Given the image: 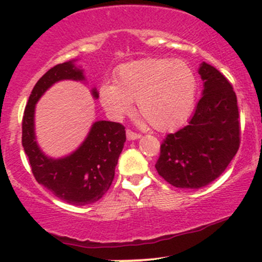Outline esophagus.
Listing matches in <instances>:
<instances>
[{
  "label": "esophagus",
  "mask_w": 262,
  "mask_h": 262,
  "mask_svg": "<svg viewBox=\"0 0 262 262\" xmlns=\"http://www.w3.org/2000/svg\"><path fill=\"white\" fill-rule=\"evenodd\" d=\"M127 138H128V140H135V139H139V138H141V134L135 133V132L130 130V129H127Z\"/></svg>",
  "instance_id": "1"
}]
</instances>
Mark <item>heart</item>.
I'll list each match as a JSON object with an SVG mask.
<instances>
[{"label": "heart", "instance_id": "b5f03b06", "mask_svg": "<svg viewBox=\"0 0 262 262\" xmlns=\"http://www.w3.org/2000/svg\"><path fill=\"white\" fill-rule=\"evenodd\" d=\"M197 76L187 61L171 58H146L122 65L113 83L100 87V101L114 118L138 111L159 132L183 124L193 110Z\"/></svg>", "mask_w": 262, "mask_h": 262}]
</instances>
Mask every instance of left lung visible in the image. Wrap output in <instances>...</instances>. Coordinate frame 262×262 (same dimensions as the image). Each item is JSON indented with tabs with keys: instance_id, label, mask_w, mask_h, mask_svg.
<instances>
[{
	"instance_id": "obj_1",
	"label": "left lung",
	"mask_w": 262,
	"mask_h": 262,
	"mask_svg": "<svg viewBox=\"0 0 262 262\" xmlns=\"http://www.w3.org/2000/svg\"><path fill=\"white\" fill-rule=\"evenodd\" d=\"M203 96L188 124L162 140L156 171L177 188H201L218 179L240 145V122L233 86L215 68L200 70Z\"/></svg>"
}]
</instances>
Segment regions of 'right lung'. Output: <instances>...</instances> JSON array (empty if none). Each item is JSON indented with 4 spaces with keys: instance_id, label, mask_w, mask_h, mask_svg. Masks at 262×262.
<instances>
[{
    "instance_id": "1",
    "label": "right lung",
    "mask_w": 262,
    "mask_h": 262,
    "mask_svg": "<svg viewBox=\"0 0 262 262\" xmlns=\"http://www.w3.org/2000/svg\"><path fill=\"white\" fill-rule=\"evenodd\" d=\"M82 70L73 61L55 65L47 71L32 90L22 119V145L35 180L60 200L74 206L97 202L110 189L114 169L125 141L121 123L98 121L73 154L52 159L39 149L34 134V108L40 96L60 80H83ZM97 98V91H92Z\"/></svg>"
}]
</instances>
